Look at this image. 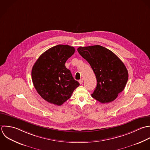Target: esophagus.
I'll return each mask as SVG.
<instances>
[{
  "mask_svg": "<svg viewBox=\"0 0 150 150\" xmlns=\"http://www.w3.org/2000/svg\"><path fill=\"white\" fill-rule=\"evenodd\" d=\"M83 82V78L81 79L79 81V83H80L81 85V84H82Z\"/></svg>",
  "mask_w": 150,
  "mask_h": 150,
  "instance_id": "1",
  "label": "esophagus"
}]
</instances>
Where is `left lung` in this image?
<instances>
[{
    "label": "left lung",
    "mask_w": 150,
    "mask_h": 150,
    "mask_svg": "<svg viewBox=\"0 0 150 150\" xmlns=\"http://www.w3.org/2000/svg\"><path fill=\"white\" fill-rule=\"evenodd\" d=\"M78 51L89 62L96 77L92 98L102 103L115 100L124 90L129 78L123 62L112 51L99 45L80 47Z\"/></svg>",
    "instance_id": "1"
}]
</instances>
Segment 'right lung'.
I'll list each match as a JSON object with an SVG mask.
<instances>
[{"label":"right lung","mask_w":150,"mask_h":150,"mask_svg":"<svg viewBox=\"0 0 150 150\" xmlns=\"http://www.w3.org/2000/svg\"><path fill=\"white\" fill-rule=\"evenodd\" d=\"M68 45H57L42 53L34 64L32 81L38 93L50 103L60 106L79 85L65 64L75 52Z\"/></svg>","instance_id":"1"}]
</instances>
